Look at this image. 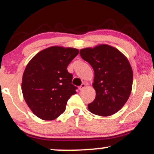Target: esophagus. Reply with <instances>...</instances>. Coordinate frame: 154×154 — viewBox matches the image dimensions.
<instances>
[{
	"label": "esophagus",
	"mask_w": 154,
	"mask_h": 154,
	"mask_svg": "<svg viewBox=\"0 0 154 154\" xmlns=\"http://www.w3.org/2000/svg\"><path fill=\"white\" fill-rule=\"evenodd\" d=\"M85 86H86V84H85V83H82V85H80V88H80V91H82V90H83L84 88H85Z\"/></svg>",
	"instance_id": "1"
}]
</instances>
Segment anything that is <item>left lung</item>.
<instances>
[{"label":"left lung","instance_id":"1","mask_svg":"<svg viewBox=\"0 0 154 154\" xmlns=\"http://www.w3.org/2000/svg\"><path fill=\"white\" fill-rule=\"evenodd\" d=\"M80 54L92 66V84L96 97L88 108L92 114L108 116L119 111L130 97L133 71L128 60L117 48L108 44L82 48Z\"/></svg>","mask_w":154,"mask_h":154}]
</instances>
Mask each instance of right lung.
I'll list each match as a JSON object with an SVG mask.
<instances>
[{
    "mask_svg": "<svg viewBox=\"0 0 154 154\" xmlns=\"http://www.w3.org/2000/svg\"><path fill=\"white\" fill-rule=\"evenodd\" d=\"M78 53L74 48L51 46L38 52L27 64L22 93L29 108L40 119H55L65 111L71 96L77 93L67 66Z\"/></svg>",
    "mask_w": 154,
    "mask_h": 154,
    "instance_id": "right-lung-1",
    "label": "right lung"
}]
</instances>
